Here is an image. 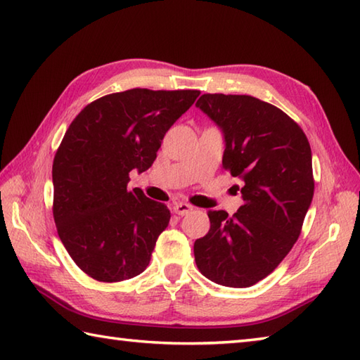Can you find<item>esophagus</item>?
<instances>
[{
	"instance_id": "obj_1",
	"label": "esophagus",
	"mask_w": 360,
	"mask_h": 360,
	"mask_svg": "<svg viewBox=\"0 0 360 360\" xmlns=\"http://www.w3.org/2000/svg\"><path fill=\"white\" fill-rule=\"evenodd\" d=\"M192 210H193V205H190L187 202H174L173 204V212L176 213V215L184 217V215H188Z\"/></svg>"
}]
</instances>
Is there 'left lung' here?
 <instances>
[{
  "mask_svg": "<svg viewBox=\"0 0 360 360\" xmlns=\"http://www.w3.org/2000/svg\"><path fill=\"white\" fill-rule=\"evenodd\" d=\"M196 106L223 129V167L243 179L244 204L209 210L195 241L198 269L229 288H249L277 267L302 232L314 195L307 134L277 106L252 96L202 94Z\"/></svg>",
  "mask_w": 360,
  "mask_h": 360,
  "instance_id": "obj_1",
  "label": "left lung"
}]
</instances>
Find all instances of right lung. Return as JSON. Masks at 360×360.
Segmentation results:
<instances>
[{"label": "right lung", "instance_id": "obj_1", "mask_svg": "<svg viewBox=\"0 0 360 360\" xmlns=\"http://www.w3.org/2000/svg\"><path fill=\"white\" fill-rule=\"evenodd\" d=\"M198 96L134 88L97 98L71 122L52 164V213L68 254L91 278L116 283L148 266L170 210L129 190V172L148 170Z\"/></svg>", "mask_w": 360, "mask_h": 360}]
</instances>
